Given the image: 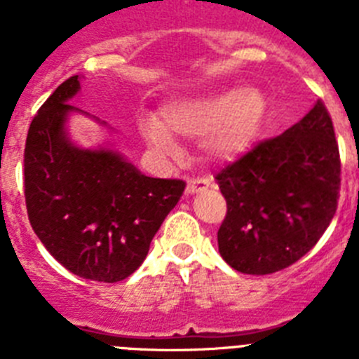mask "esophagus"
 <instances>
[{
  "label": "esophagus",
  "instance_id": "esophagus-1",
  "mask_svg": "<svg viewBox=\"0 0 359 359\" xmlns=\"http://www.w3.org/2000/svg\"><path fill=\"white\" fill-rule=\"evenodd\" d=\"M208 189V180L205 177H192L187 183V194H196V192H201V190Z\"/></svg>",
  "mask_w": 359,
  "mask_h": 359
}]
</instances>
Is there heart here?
I'll list each match as a JSON object with an SVG mask.
<instances>
[{"instance_id": "1", "label": "heart", "mask_w": 359, "mask_h": 359, "mask_svg": "<svg viewBox=\"0 0 359 359\" xmlns=\"http://www.w3.org/2000/svg\"><path fill=\"white\" fill-rule=\"evenodd\" d=\"M266 98L253 86L185 97L167 104L160 120L145 118L142 131L163 152L176 151L174 138L205 140L214 158L228 160L252 144L261 128Z\"/></svg>"}]
</instances>
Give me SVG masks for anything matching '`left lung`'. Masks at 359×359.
<instances>
[{"label":"left lung","mask_w":359,"mask_h":359,"mask_svg":"<svg viewBox=\"0 0 359 359\" xmlns=\"http://www.w3.org/2000/svg\"><path fill=\"white\" fill-rule=\"evenodd\" d=\"M341 163L322 100L280 136L253 145L215 174L226 199L219 253L241 273L294 264L327 230L338 208Z\"/></svg>","instance_id":"1"}]
</instances>
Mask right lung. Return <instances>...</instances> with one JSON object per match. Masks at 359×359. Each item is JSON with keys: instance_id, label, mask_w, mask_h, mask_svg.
Listing matches in <instances>:
<instances>
[{"instance_id": "obj_1", "label": "right lung", "mask_w": 359, "mask_h": 359, "mask_svg": "<svg viewBox=\"0 0 359 359\" xmlns=\"http://www.w3.org/2000/svg\"><path fill=\"white\" fill-rule=\"evenodd\" d=\"M79 75L62 82L41 106L25 144V201L44 248L72 273L118 282L147 257L152 237L185 190L183 180L144 176L107 149L69 144L68 100Z\"/></svg>"}]
</instances>
